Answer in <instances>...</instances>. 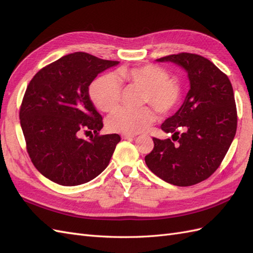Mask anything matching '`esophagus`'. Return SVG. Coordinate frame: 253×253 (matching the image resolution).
<instances>
[{"label": "esophagus", "instance_id": "34e87169", "mask_svg": "<svg viewBox=\"0 0 253 253\" xmlns=\"http://www.w3.org/2000/svg\"><path fill=\"white\" fill-rule=\"evenodd\" d=\"M121 137H122V139H129V138H134L135 135L134 134H122Z\"/></svg>", "mask_w": 253, "mask_h": 253}]
</instances>
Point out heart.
Listing matches in <instances>:
<instances>
[{"instance_id":"1","label":"heart","mask_w":253,"mask_h":253,"mask_svg":"<svg viewBox=\"0 0 253 253\" xmlns=\"http://www.w3.org/2000/svg\"><path fill=\"white\" fill-rule=\"evenodd\" d=\"M120 82L128 86L142 89L141 103L149 104L159 115L170 114L177 106L182 97L180 82L170 78L165 68L145 64L137 67H124L117 72ZM122 88L113 76L105 75L93 82L89 88V97L97 108L110 112L121 100ZM155 121V114L148 106L138 110L119 108L106 118V127L111 132L136 134L147 129Z\"/></svg>"}]
</instances>
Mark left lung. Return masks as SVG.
Listing matches in <instances>:
<instances>
[{
	"label": "left lung",
	"mask_w": 253,
	"mask_h": 253,
	"mask_svg": "<svg viewBox=\"0 0 253 253\" xmlns=\"http://www.w3.org/2000/svg\"><path fill=\"white\" fill-rule=\"evenodd\" d=\"M157 61L182 66L191 86L181 108L162 125L163 131L172 134V140L153 137L154 148L144 157L145 164L167 182L193 186L216 171L234 138L233 88L225 73L196 53L179 52Z\"/></svg>",
	"instance_id": "8db88e82"
}]
</instances>
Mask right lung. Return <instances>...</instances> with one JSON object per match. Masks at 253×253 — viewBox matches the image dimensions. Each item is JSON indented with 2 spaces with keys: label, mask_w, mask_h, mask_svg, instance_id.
<instances>
[{
  "label": "right lung",
  "mask_w": 253,
  "mask_h": 253,
  "mask_svg": "<svg viewBox=\"0 0 253 253\" xmlns=\"http://www.w3.org/2000/svg\"><path fill=\"white\" fill-rule=\"evenodd\" d=\"M87 52H74L38 72L20 108V124L30 160L45 177L78 186L109 166L118 134L100 135L102 117L91 103L88 86L99 73L117 65ZM82 133H91L83 140Z\"/></svg>",
  "instance_id": "add662e5"
}]
</instances>
